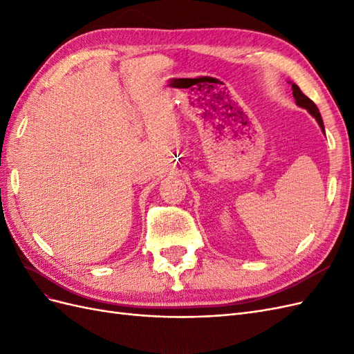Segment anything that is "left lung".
Wrapping results in <instances>:
<instances>
[{
  "mask_svg": "<svg viewBox=\"0 0 354 354\" xmlns=\"http://www.w3.org/2000/svg\"><path fill=\"white\" fill-rule=\"evenodd\" d=\"M292 84V94H294V99H295V103H297V106H299V108H303V109H306L310 115H312L315 120L317 121V124H319V127H320V130H322L324 133H325V125H324V121H322V116H320V112H319V109H317V106L310 100L307 95L299 90V87L297 84H294V82H291Z\"/></svg>",
  "mask_w": 354,
  "mask_h": 354,
  "instance_id": "8db88e82",
  "label": "left lung"
}]
</instances>
